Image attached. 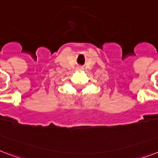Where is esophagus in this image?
<instances>
[{
	"instance_id": "obj_1",
	"label": "esophagus",
	"mask_w": 158,
	"mask_h": 158,
	"mask_svg": "<svg viewBox=\"0 0 158 158\" xmlns=\"http://www.w3.org/2000/svg\"><path fill=\"white\" fill-rule=\"evenodd\" d=\"M79 69H82V68H79Z\"/></svg>"
}]
</instances>
